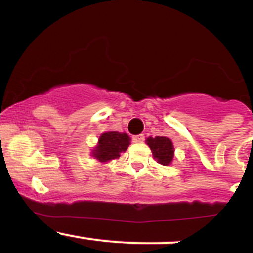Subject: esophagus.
<instances>
[{
  "label": "esophagus",
  "instance_id": "34e87169",
  "mask_svg": "<svg viewBox=\"0 0 253 253\" xmlns=\"http://www.w3.org/2000/svg\"><path fill=\"white\" fill-rule=\"evenodd\" d=\"M144 139H145V136L143 134L133 136V141H134V143H143Z\"/></svg>",
  "mask_w": 253,
  "mask_h": 253
}]
</instances>
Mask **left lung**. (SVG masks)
<instances>
[{
    "label": "left lung",
    "instance_id": "1",
    "mask_svg": "<svg viewBox=\"0 0 253 253\" xmlns=\"http://www.w3.org/2000/svg\"><path fill=\"white\" fill-rule=\"evenodd\" d=\"M146 144L152 151L153 158L159 164L165 165V167L171 164L173 156H175V147H173L171 139L167 136H156V138L149 136L146 139Z\"/></svg>",
    "mask_w": 253,
    "mask_h": 253
}]
</instances>
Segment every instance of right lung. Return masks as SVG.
Listing matches in <instances>:
<instances>
[{
	"mask_svg": "<svg viewBox=\"0 0 253 253\" xmlns=\"http://www.w3.org/2000/svg\"><path fill=\"white\" fill-rule=\"evenodd\" d=\"M130 144L127 133L117 130L104 132L98 138L96 146L91 150V156L101 163H107L112 159H118L121 152H125Z\"/></svg>",
	"mask_w": 253,
	"mask_h": 253,
	"instance_id": "obj_1",
	"label": "right lung"
}]
</instances>
